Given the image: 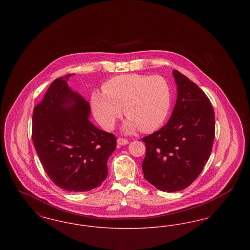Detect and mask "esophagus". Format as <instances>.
<instances>
[{
  "label": "esophagus",
  "instance_id": "34e87169",
  "mask_svg": "<svg viewBox=\"0 0 250 250\" xmlns=\"http://www.w3.org/2000/svg\"><path fill=\"white\" fill-rule=\"evenodd\" d=\"M117 143H118V145L122 146V145H125V144H127V143H128V141H127L126 139L119 138V139L117 140Z\"/></svg>",
  "mask_w": 250,
  "mask_h": 250
}]
</instances>
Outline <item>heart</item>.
<instances>
[{
  "instance_id": "heart-1",
  "label": "heart",
  "mask_w": 250,
  "mask_h": 250,
  "mask_svg": "<svg viewBox=\"0 0 250 250\" xmlns=\"http://www.w3.org/2000/svg\"><path fill=\"white\" fill-rule=\"evenodd\" d=\"M103 92L92 95V107L97 122L106 130L113 128L122 107L128 118L124 125L126 133L139 128L155 130L166 119L170 106L168 84L159 76H117L103 85Z\"/></svg>"
}]
</instances>
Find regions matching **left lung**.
Instances as JSON below:
<instances>
[{"mask_svg":"<svg viewBox=\"0 0 250 250\" xmlns=\"http://www.w3.org/2000/svg\"><path fill=\"white\" fill-rule=\"evenodd\" d=\"M177 100L166 125L142 139L144 178L157 189H185L207 163L214 140V108L202 89L173 70Z\"/></svg>","mask_w":250,"mask_h":250,"instance_id":"1","label":"left lung"}]
</instances>
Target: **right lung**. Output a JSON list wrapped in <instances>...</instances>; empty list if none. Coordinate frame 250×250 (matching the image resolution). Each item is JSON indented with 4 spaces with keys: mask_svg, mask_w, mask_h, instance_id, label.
Instances as JSON below:
<instances>
[{
    "mask_svg": "<svg viewBox=\"0 0 250 250\" xmlns=\"http://www.w3.org/2000/svg\"><path fill=\"white\" fill-rule=\"evenodd\" d=\"M72 75L56 79L34 108L32 139L49 179L64 190L84 192L107 178L116 138L89 121L90 104L67 85Z\"/></svg>",
    "mask_w": 250,
    "mask_h": 250,
    "instance_id": "obj_1",
    "label": "right lung"
}]
</instances>
